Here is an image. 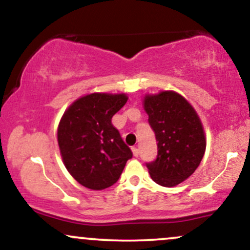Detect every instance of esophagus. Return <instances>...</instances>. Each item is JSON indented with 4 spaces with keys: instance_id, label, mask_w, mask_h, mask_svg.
I'll use <instances>...</instances> for the list:
<instances>
[{
    "instance_id": "1",
    "label": "esophagus",
    "mask_w": 250,
    "mask_h": 250,
    "mask_svg": "<svg viewBox=\"0 0 250 250\" xmlns=\"http://www.w3.org/2000/svg\"><path fill=\"white\" fill-rule=\"evenodd\" d=\"M131 150H133V154H134V156L135 157H137L140 155V150H139V148H136V147H133L131 148Z\"/></svg>"
}]
</instances>
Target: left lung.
I'll use <instances>...</instances> for the list:
<instances>
[{
  "label": "left lung",
  "mask_w": 250,
  "mask_h": 250,
  "mask_svg": "<svg viewBox=\"0 0 250 250\" xmlns=\"http://www.w3.org/2000/svg\"><path fill=\"white\" fill-rule=\"evenodd\" d=\"M145 110L157 141V156L146 163L157 185L174 187L196 170L206 150V137L196 111L175 91L145 97Z\"/></svg>",
  "instance_id": "8db88e82"
}]
</instances>
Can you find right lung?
Returning a JSON list of instances; mask_svg holds the SVG:
<instances>
[{
	"label": "right lung",
	"mask_w": 250,
	"mask_h": 250,
	"mask_svg": "<svg viewBox=\"0 0 250 250\" xmlns=\"http://www.w3.org/2000/svg\"><path fill=\"white\" fill-rule=\"evenodd\" d=\"M127 100L125 94H89L63 114L57 141L65 168L80 185L93 190L110 187L133 157L111 123Z\"/></svg>",
	"instance_id": "add662e5"
}]
</instances>
